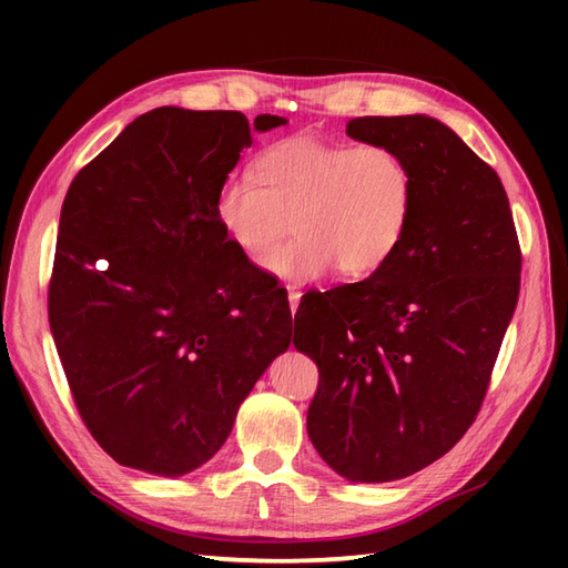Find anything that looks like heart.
<instances>
[{"instance_id": "b5f03b06", "label": "heart", "mask_w": 568, "mask_h": 568, "mask_svg": "<svg viewBox=\"0 0 568 568\" xmlns=\"http://www.w3.org/2000/svg\"><path fill=\"white\" fill-rule=\"evenodd\" d=\"M342 207L352 214L354 239H373L383 220V202L376 195V185L366 175L352 173L342 187Z\"/></svg>"}]
</instances>
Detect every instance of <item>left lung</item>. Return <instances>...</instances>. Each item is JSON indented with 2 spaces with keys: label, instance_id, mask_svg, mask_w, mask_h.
Segmentation results:
<instances>
[{
  "label": "left lung",
  "instance_id": "8db88e82",
  "mask_svg": "<svg viewBox=\"0 0 568 568\" xmlns=\"http://www.w3.org/2000/svg\"><path fill=\"white\" fill-rule=\"evenodd\" d=\"M241 112L159 106L72 178L48 320L72 403L116 464L183 476L285 352L287 291L226 232Z\"/></svg>",
  "mask_w": 568,
  "mask_h": 568
}]
</instances>
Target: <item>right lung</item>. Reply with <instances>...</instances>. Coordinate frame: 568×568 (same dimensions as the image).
I'll return each mask as SVG.
<instances>
[{"mask_svg":"<svg viewBox=\"0 0 568 568\" xmlns=\"http://www.w3.org/2000/svg\"><path fill=\"white\" fill-rule=\"evenodd\" d=\"M346 134L407 175L400 236L366 281L310 291L295 346L317 364L307 434L348 480L405 478L474 425L520 295L498 173L429 116H358ZM346 292V306L328 300Z\"/></svg>","mask_w":568,"mask_h":568,"instance_id":"1","label":"right lung"}]
</instances>
